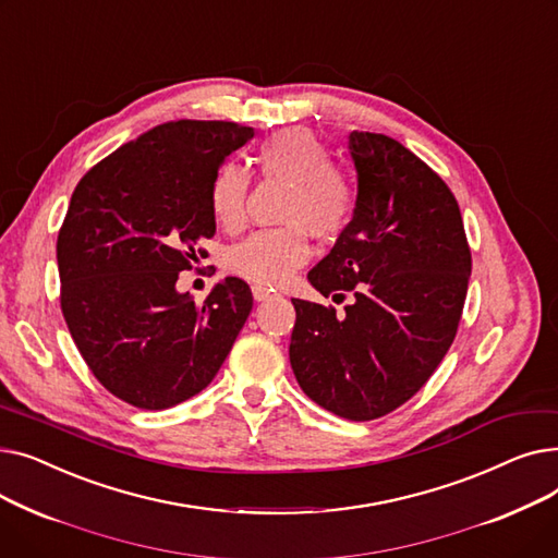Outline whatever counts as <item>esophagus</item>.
I'll return each mask as SVG.
<instances>
[{"instance_id": "obj_1", "label": "esophagus", "mask_w": 558, "mask_h": 558, "mask_svg": "<svg viewBox=\"0 0 558 558\" xmlns=\"http://www.w3.org/2000/svg\"><path fill=\"white\" fill-rule=\"evenodd\" d=\"M271 296H276L274 289H267V287H262V284H255V287H253V299H255V301L262 303V301H269Z\"/></svg>"}]
</instances>
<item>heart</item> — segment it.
Masks as SVG:
<instances>
[{"mask_svg": "<svg viewBox=\"0 0 558 558\" xmlns=\"http://www.w3.org/2000/svg\"><path fill=\"white\" fill-rule=\"evenodd\" d=\"M257 167L264 175L289 181L282 219L291 226L259 230L234 246L228 267L255 284H280L307 262L310 246L303 227L314 238L332 240L348 226L355 194L348 179L330 167V154L312 131L287 129L259 146ZM248 175L240 165H223L210 190V203L223 228L244 219Z\"/></svg>", "mask_w": 558, "mask_h": 558, "instance_id": "obj_1", "label": "heart"}]
</instances>
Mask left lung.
Listing matches in <instances>:
<instances>
[{"instance_id":"obj_1","label":"left lung","mask_w":558,"mask_h":558,"mask_svg":"<svg viewBox=\"0 0 558 558\" xmlns=\"http://www.w3.org/2000/svg\"><path fill=\"white\" fill-rule=\"evenodd\" d=\"M357 173L353 217L307 274L345 314L291 299L289 362L301 389L348 421H373L412 398L446 357L461 318L471 248L457 198L387 135H348ZM332 296V299H335Z\"/></svg>"}]
</instances>
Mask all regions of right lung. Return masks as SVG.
Returning a JSON list of instances; mask_svg holds the SVG:
<instances>
[{"label": "right lung", "mask_w": 558, "mask_h": 558, "mask_svg": "<svg viewBox=\"0 0 558 558\" xmlns=\"http://www.w3.org/2000/svg\"><path fill=\"white\" fill-rule=\"evenodd\" d=\"M253 137L232 122L160 124L72 194L56 244L63 316L95 377L137 409H169L208 387L253 310L240 278L219 280L203 305L175 289L217 232V171Z\"/></svg>", "instance_id": "add662e5"}]
</instances>
